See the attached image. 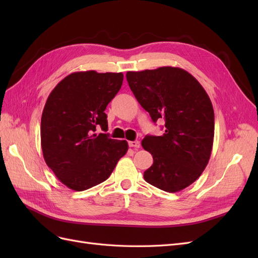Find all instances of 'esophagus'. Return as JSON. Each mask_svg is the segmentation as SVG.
I'll return each instance as SVG.
<instances>
[{
	"instance_id": "34e87169",
	"label": "esophagus",
	"mask_w": 258,
	"mask_h": 258,
	"mask_svg": "<svg viewBox=\"0 0 258 258\" xmlns=\"http://www.w3.org/2000/svg\"><path fill=\"white\" fill-rule=\"evenodd\" d=\"M140 145H141V143H140V141H130V142H129V146L132 147V148H139Z\"/></svg>"
}]
</instances>
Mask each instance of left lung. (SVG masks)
<instances>
[{
	"mask_svg": "<svg viewBox=\"0 0 258 258\" xmlns=\"http://www.w3.org/2000/svg\"><path fill=\"white\" fill-rule=\"evenodd\" d=\"M138 102L154 122L165 119V134L146 136L144 150L154 162L144 179L168 192L192 184L206 169L214 139V111L208 93L185 70L161 67L127 72Z\"/></svg>",
	"mask_w": 258,
	"mask_h": 258,
	"instance_id": "left-lung-1",
	"label": "left lung"
}]
</instances>
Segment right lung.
Masks as SVG:
<instances>
[{"instance_id":"right-lung-1","label":"right lung","mask_w":258,"mask_h":258,"mask_svg":"<svg viewBox=\"0 0 258 258\" xmlns=\"http://www.w3.org/2000/svg\"><path fill=\"white\" fill-rule=\"evenodd\" d=\"M122 73L75 72L46 101L41 120L45 162L70 189L82 191L108 178L128 151L124 140L110 139L105 108L122 85Z\"/></svg>"}]
</instances>
